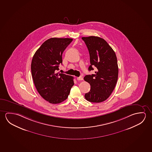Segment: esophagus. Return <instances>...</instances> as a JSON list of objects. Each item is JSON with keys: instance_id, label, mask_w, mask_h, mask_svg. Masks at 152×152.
<instances>
[{"instance_id": "34e87169", "label": "esophagus", "mask_w": 152, "mask_h": 152, "mask_svg": "<svg viewBox=\"0 0 152 152\" xmlns=\"http://www.w3.org/2000/svg\"><path fill=\"white\" fill-rule=\"evenodd\" d=\"M77 79L78 81H81V80H83V77H77Z\"/></svg>"}]
</instances>
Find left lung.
I'll return each instance as SVG.
<instances>
[{"mask_svg":"<svg viewBox=\"0 0 152 152\" xmlns=\"http://www.w3.org/2000/svg\"><path fill=\"white\" fill-rule=\"evenodd\" d=\"M90 54L89 71L95 74L87 75L84 80L91 89L84 97L88 101L99 103L105 101L113 91L118 80V66L116 54L104 39L97 36L83 37Z\"/></svg>","mask_w":152,"mask_h":152,"instance_id":"left-lung-1","label":"left lung"}]
</instances>
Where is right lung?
<instances>
[{"mask_svg": "<svg viewBox=\"0 0 152 152\" xmlns=\"http://www.w3.org/2000/svg\"><path fill=\"white\" fill-rule=\"evenodd\" d=\"M72 40L69 38L48 39L32 58L31 72L35 86L42 97L51 104H59L67 99L74 85L72 77L56 73L62 63L63 52Z\"/></svg>", "mask_w": 152, "mask_h": 152, "instance_id": "right-lung-1", "label": "right lung"}]
</instances>
